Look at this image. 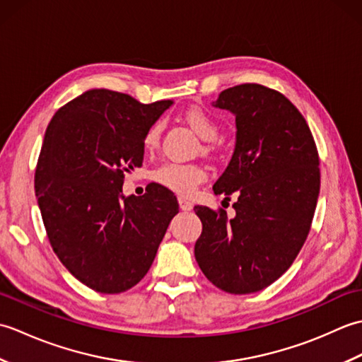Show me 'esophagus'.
Masks as SVG:
<instances>
[{"label":"esophagus","mask_w":362,"mask_h":362,"mask_svg":"<svg viewBox=\"0 0 362 362\" xmlns=\"http://www.w3.org/2000/svg\"><path fill=\"white\" fill-rule=\"evenodd\" d=\"M179 205H180V210L182 211H191V210H193V204H191L188 199H185V197H179Z\"/></svg>","instance_id":"esophagus-1"}]
</instances>
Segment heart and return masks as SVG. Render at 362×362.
<instances>
[{"label": "heart", "mask_w": 362, "mask_h": 362, "mask_svg": "<svg viewBox=\"0 0 362 362\" xmlns=\"http://www.w3.org/2000/svg\"><path fill=\"white\" fill-rule=\"evenodd\" d=\"M185 119L189 127L202 138V140L211 141L219 135V124L211 115L201 109V107H191L185 112ZM161 134V122H153V124L146 130L144 134V148L152 149L156 148L160 140ZM206 173L201 165L196 163H177V161H166L158 166L152 173V179L158 185L174 191L177 194L188 196L193 193L197 185L205 180Z\"/></svg>", "instance_id": "1"}]
</instances>
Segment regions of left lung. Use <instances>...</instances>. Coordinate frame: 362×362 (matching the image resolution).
I'll return each instance as SVG.
<instances>
[{"instance_id":"1","label":"left lung","mask_w":362,"mask_h":362,"mask_svg":"<svg viewBox=\"0 0 362 362\" xmlns=\"http://www.w3.org/2000/svg\"><path fill=\"white\" fill-rule=\"evenodd\" d=\"M213 107L235 115L233 156L213 191L236 194V214L194 206L202 221L194 257L214 286L250 294L288 271L310 233L319 153L302 113L272 88L243 83L221 91Z\"/></svg>"}]
</instances>
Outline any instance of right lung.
<instances>
[{
    "label": "right lung",
    "mask_w": 362,
    "mask_h": 362,
    "mask_svg": "<svg viewBox=\"0 0 362 362\" xmlns=\"http://www.w3.org/2000/svg\"><path fill=\"white\" fill-rule=\"evenodd\" d=\"M173 101L141 104L93 88L65 104L46 127L35 196L62 264L86 286L124 292L148 274L179 204L151 183L124 196V173L140 168L144 134Z\"/></svg>",
    "instance_id": "1"
}]
</instances>
